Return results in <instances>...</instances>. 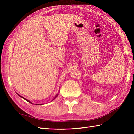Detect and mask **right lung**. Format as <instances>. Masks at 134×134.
<instances>
[{
  "label": "right lung",
  "mask_w": 134,
  "mask_h": 134,
  "mask_svg": "<svg viewBox=\"0 0 134 134\" xmlns=\"http://www.w3.org/2000/svg\"><path fill=\"white\" fill-rule=\"evenodd\" d=\"M20 96V97H22V98H24V99H25V100H26V101H27V102H30V103H31V104H32V102H30V101H29V100H27V99H26V98H24V97H22V96ZM57 96H58V94H57V95L56 96V97H55V98L56 97H57ZM55 98H54V99H55ZM36 105H37V104H36ZM38 105H40V104H38Z\"/></svg>",
  "instance_id": "obj_1"
}]
</instances>
